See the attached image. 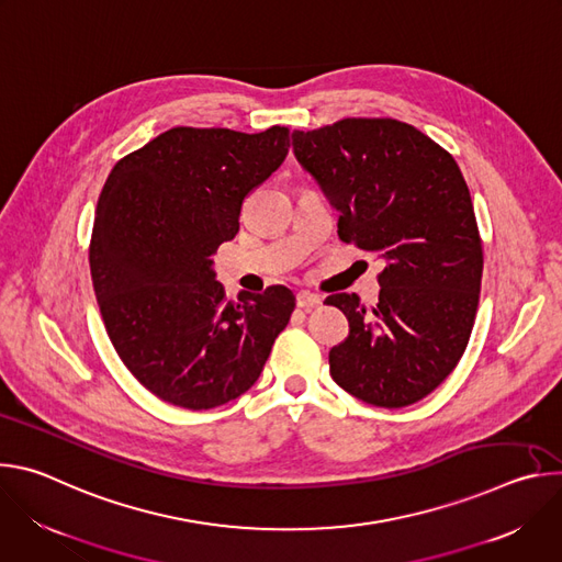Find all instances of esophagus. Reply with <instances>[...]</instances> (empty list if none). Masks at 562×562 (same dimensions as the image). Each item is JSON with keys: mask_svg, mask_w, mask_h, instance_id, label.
I'll return each instance as SVG.
<instances>
[{"mask_svg": "<svg viewBox=\"0 0 562 562\" xmlns=\"http://www.w3.org/2000/svg\"><path fill=\"white\" fill-rule=\"evenodd\" d=\"M295 302H297V306H300V308L311 311V308H315V306L323 304V297L315 295V293H308V291H300V293L295 295Z\"/></svg>", "mask_w": 562, "mask_h": 562, "instance_id": "esophagus-1", "label": "esophagus"}]
</instances>
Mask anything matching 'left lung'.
Listing matches in <instances>:
<instances>
[{"label": "left lung", "mask_w": 562, "mask_h": 562, "mask_svg": "<svg viewBox=\"0 0 562 562\" xmlns=\"http://www.w3.org/2000/svg\"><path fill=\"white\" fill-rule=\"evenodd\" d=\"M291 139L340 211L342 243L384 260L373 306L356 293L325 300L349 319L329 351L331 378L367 405L409 407L456 369L473 329L483 243L467 182L451 153L391 117H347Z\"/></svg>", "instance_id": "1"}]
</instances>
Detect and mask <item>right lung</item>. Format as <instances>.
Returning a JSON list of instances; mask_svg holds the SVG:
<instances>
[{
	"instance_id": "right-lung-1",
	"label": "right lung",
	"mask_w": 562,
	"mask_h": 562,
	"mask_svg": "<svg viewBox=\"0 0 562 562\" xmlns=\"http://www.w3.org/2000/svg\"><path fill=\"white\" fill-rule=\"evenodd\" d=\"M289 153V128L176 126L113 167L95 211L91 278L106 334L153 395L202 412L249 391L295 308L269 286L226 302L213 254L245 198Z\"/></svg>"
}]
</instances>
